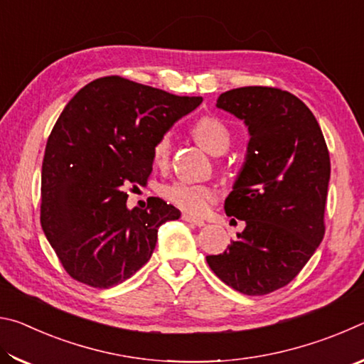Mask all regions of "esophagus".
I'll return each instance as SVG.
<instances>
[{
    "mask_svg": "<svg viewBox=\"0 0 364 364\" xmlns=\"http://www.w3.org/2000/svg\"><path fill=\"white\" fill-rule=\"evenodd\" d=\"M184 221H186V223H191V225H194V226H205V221L204 220H200V218H196V217H191V215H188V213H183V217H181Z\"/></svg>",
    "mask_w": 364,
    "mask_h": 364,
    "instance_id": "34e87169",
    "label": "esophagus"
}]
</instances>
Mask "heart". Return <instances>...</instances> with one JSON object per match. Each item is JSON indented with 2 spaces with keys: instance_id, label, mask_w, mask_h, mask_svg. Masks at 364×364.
Segmentation results:
<instances>
[{
  "instance_id": "heart-1",
  "label": "heart",
  "mask_w": 364,
  "mask_h": 364,
  "mask_svg": "<svg viewBox=\"0 0 364 364\" xmlns=\"http://www.w3.org/2000/svg\"><path fill=\"white\" fill-rule=\"evenodd\" d=\"M193 136L212 156H221L231 143V132L217 117H202L193 127ZM171 151L170 134L165 133L152 146V160L159 167L167 165ZM162 196L181 210L200 215L215 200V189L207 184L175 181L165 184Z\"/></svg>"
}]
</instances>
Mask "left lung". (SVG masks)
I'll list each match as a JSON object with an SVG mask.
<instances>
[{"label":"left lung","mask_w":364,"mask_h":364,"mask_svg":"<svg viewBox=\"0 0 364 364\" xmlns=\"http://www.w3.org/2000/svg\"><path fill=\"white\" fill-rule=\"evenodd\" d=\"M217 107L249 130L244 165L225 200L226 215L245 228L207 263L234 291L264 295L289 284L323 241L328 146L311 110L287 91L244 86L220 95Z\"/></svg>","instance_id":"8db88e82"}]
</instances>
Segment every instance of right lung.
<instances>
[{
  "instance_id": "1",
  "label": "right lung",
  "mask_w": 364,
  "mask_h": 364,
  "mask_svg": "<svg viewBox=\"0 0 364 364\" xmlns=\"http://www.w3.org/2000/svg\"><path fill=\"white\" fill-rule=\"evenodd\" d=\"M202 97L104 77L67 102L41 168V228L73 279L109 289L149 260L159 226L181 212L149 197L128 208L125 188L146 184L152 146Z\"/></svg>"
}]
</instances>
